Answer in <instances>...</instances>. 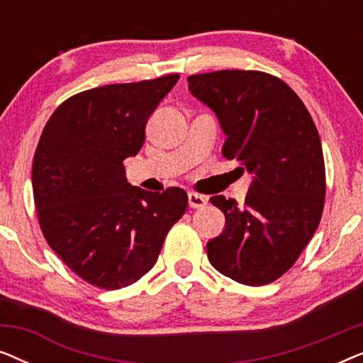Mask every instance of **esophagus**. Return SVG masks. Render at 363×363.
<instances>
[{"mask_svg":"<svg viewBox=\"0 0 363 363\" xmlns=\"http://www.w3.org/2000/svg\"><path fill=\"white\" fill-rule=\"evenodd\" d=\"M206 203H208L206 196L198 195V193H195V191L188 193V205H190V208H203Z\"/></svg>","mask_w":363,"mask_h":363,"instance_id":"esophagus-1","label":"esophagus"}]
</instances>
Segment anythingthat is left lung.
<instances>
[{"label": "left lung", "instance_id": "left-lung-1", "mask_svg": "<svg viewBox=\"0 0 363 363\" xmlns=\"http://www.w3.org/2000/svg\"><path fill=\"white\" fill-rule=\"evenodd\" d=\"M186 81L220 121L223 155L252 173L245 205L210 198L226 225L208 241V259L241 284H269L291 269L320 223L325 167L319 132L299 96L271 74L236 69Z\"/></svg>", "mask_w": 363, "mask_h": 363}]
</instances>
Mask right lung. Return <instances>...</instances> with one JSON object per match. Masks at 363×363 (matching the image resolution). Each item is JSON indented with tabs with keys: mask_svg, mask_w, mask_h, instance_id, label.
Wrapping results in <instances>:
<instances>
[{
	"mask_svg": "<svg viewBox=\"0 0 363 363\" xmlns=\"http://www.w3.org/2000/svg\"><path fill=\"white\" fill-rule=\"evenodd\" d=\"M178 77L76 94L54 111L39 138L33 160L39 226L64 264L101 289H121L147 274L188 206L182 188L145 191L127 182L123 168Z\"/></svg>",
	"mask_w": 363,
	"mask_h": 363,
	"instance_id": "add662e5",
	"label": "right lung"
}]
</instances>
